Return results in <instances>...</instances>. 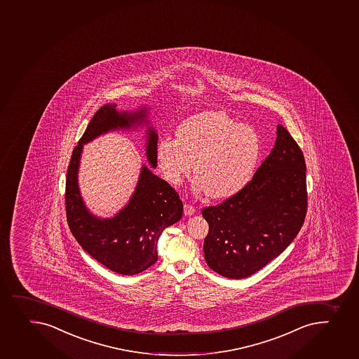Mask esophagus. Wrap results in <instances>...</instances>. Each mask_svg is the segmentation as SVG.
<instances>
[{"instance_id":"1","label":"esophagus","mask_w":359,"mask_h":359,"mask_svg":"<svg viewBox=\"0 0 359 359\" xmlns=\"http://www.w3.org/2000/svg\"><path fill=\"white\" fill-rule=\"evenodd\" d=\"M196 213V208H193V206H191V205H184V215H186V217H191V215H194Z\"/></svg>"}]
</instances>
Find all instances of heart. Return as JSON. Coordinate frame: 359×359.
I'll return each instance as SVG.
<instances>
[{
  "instance_id": "1",
  "label": "heart",
  "mask_w": 359,
  "mask_h": 359,
  "mask_svg": "<svg viewBox=\"0 0 359 359\" xmlns=\"http://www.w3.org/2000/svg\"><path fill=\"white\" fill-rule=\"evenodd\" d=\"M156 154L160 170L172 185H179L194 163L193 192L224 200L251 182L262 141L253 127L241 125L222 111H201L179 125L177 140L163 137Z\"/></svg>"
}]
</instances>
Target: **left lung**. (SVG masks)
Here are the masks:
<instances>
[{"label": "left lung", "instance_id": "obj_1", "mask_svg": "<svg viewBox=\"0 0 359 359\" xmlns=\"http://www.w3.org/2000/svg\"><path fill=\"white\" fill-rule=\"evenodd\" d=\"M306 165L303 151L278 125L272 151L243 191L203 210L210 225L205 260L222 277L258 272L297 237L306 215Z\"/></svg>", "mask_w": 359, "mask_h": 359}]
</instances>
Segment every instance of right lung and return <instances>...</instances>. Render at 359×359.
<instances>
[{"label": "right lung", "mask_w": 359, "mask_h": 359, "mask_svg": "<svg viewBox=\"0 0 359 359\" xmlns=\"http://www.w3.org/2000/svg\"><path fill=\"white\" fill-rule=\"evenodd\" d=\"M148 114L144 104L134 111H121L116 109V104L102 106L74 148L67 170V222L73 236L93 258L123 276L140 273L156 263L161 233L182 219V200L168 182L142 165L128 203L111 218H101L86 206L79 187V168L83 144L109 132L144 126L146 158L151 168H156L158 133Z\"/></svg>", "instance_id": "1"}]
</instances>
